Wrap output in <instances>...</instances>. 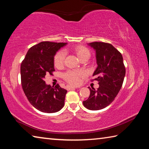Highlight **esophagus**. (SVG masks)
Here are the masks:
<instances>
[{
  "label": "esophagus",
  "instance_id": "obj_1",
  "mask_svg": "<svg viewBox=\"0 0 149 149\" xmlns=\"http://www.w3.org/2000/svg\"><path fill=\"white\" fill-rule=\"evenodd\" d=\"M77 87H74V86H71V85H67L66 89L67 90H71V89H76Z\"/></svg>",
  "mask_w": 149,
  "mask_h": 149
}]
</instances>
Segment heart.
<instances>
[{
    "label": "heart",
    "instance_id": "1",
    "mask_svg": "<svg viewBox=\"0 0 149 149\" xmlns=\"http://www.w3.org/2000/svg\"><path fill=\"white\" fill-rule=\"evenodd\" d=\"M74 52L80 60L85 57H90L91 53L86 47L81 45L75 46L72 49ZM65 53L64 50L57 52L54 57V64L55 67L60 68L64 64ZM85 76V73L83 71H74L68 70L63 74V77L68 83L72 85H78L80 84L81 79Z\"/></svg>",
    "mask_w": 149,
    "mask_h": 149
}]
</instances>
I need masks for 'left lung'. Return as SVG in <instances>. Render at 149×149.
I'll use <instances>...</instances> for the list:
<instances>
[{
  "instance_id": "1",
  "label": "left lung",
  "mask_w": 149,
  "mask_h": 149,
  "mask_svg": "<svg viewBox=\"0 0 149 149\" xmlns=\"http://www.w3.org/2000/svg\"><path fill=\"white\" fill-rule=\"evenodd\" d=\"M96 50L98 66L93 74L99 87L97 90L89 88L90 95L83 102L91 110H99L108 107L119 93L125 75L122 54L110 43L93 42L89 44Z\"/></svg>"
}]
</instances>
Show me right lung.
<instances>
[{
    "mask_svg": "<svg viewBox=\"0 0 149 149\" xmlns=\"http://www.w3.org/2000/svg\"><path fill=\"white\" fill-rule=\"evenodd\" d=\"M65 42L43 41L30 48L20 67L22 89L29 102L45 113L58 112L64 105L67 91L57 84L54 87L43 80L46 74L53 75L54 56Z\"/></svg>",
    "mask_w": 149,
    "mask_h": 149,
    "instance_id": "add662e5",
    "label": "right lung"
}]
</instances>
